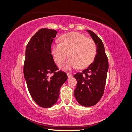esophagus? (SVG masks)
Returning a JSON list of instances; mask_svg holds the SVG:
<instances>
[{"instance_id":"1","label":"esophagus","mask_w":132,"mask_h":132,"mask_svg":"<svg viewBox=\"0 0 132 132\" xmlns=\"http://www.w3.org/2000/svg\"><path fill=\"white\" fill-rule=\"evenodd\" d=\"M67 76H68V78H71V77H72L73 76V75L72 74H70V73H67Z\"/></svg>"}]
</instances>
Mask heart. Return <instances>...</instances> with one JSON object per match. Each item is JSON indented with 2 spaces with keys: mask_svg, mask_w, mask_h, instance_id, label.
<instances>
[{
  "mask_svg": "<svg viewBox=\"0 0 132 132\" xmlns=\"http://www.w3.org/2000/svg\"><path fill=\"white\" fill-rule=\"evenodd\" d=\"M97 52L94 41L77 32H69L60 37V43L51 46V54L57 64H60L67 57L70 58L61 66L67 70L77 67L84 69L94 61Z\"/></svg>",
  "mask_w": 132,
  "mask_h": 132,
  "instance_id": "1",
  "label": "heart"
}]
</instances>
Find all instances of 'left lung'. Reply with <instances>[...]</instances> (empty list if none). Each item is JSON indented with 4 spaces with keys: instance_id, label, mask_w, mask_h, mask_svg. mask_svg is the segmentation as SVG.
<instances>
[{
    "instance_id": "obj_1",
    "label": "left lung",
    "mask_w": 132,
    "mask_h": 132,
    "mask_svg": "<svg viewBox=\"0 0 132 132\" xmlns=\"http://www.w3.org/2000/svg\"><path fill=\"white\" fill-rule=\"evenodd\" d=\"M97 46V54L93 63L82 72L74 77L76 79L77 87L74 96L79 104L84 106H91L100 101L104 92L108 69V58L104 46L96 33L87 30Z\"/></svg>"
}]
</instances>
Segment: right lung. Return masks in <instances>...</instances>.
<instances>
[{
  "label": "right lung",
  "mask_w": 132,
  "mask_h": 132,
  "mask_svg": "<svg viewBox=\"0 0 132 132\" xmlns=\"http://www.w3.org/2000/svg\"><path fill=\"white\" fill-rule=\"evenodd\" d=\"M57 34L55 30L41 29L32 36L26 49L24 74L31 97L43 108L52 106L60 89L68 78L58 71L51 55V44Z\"/></svg>",
  "instance_id": "1"
}]
</instances>
